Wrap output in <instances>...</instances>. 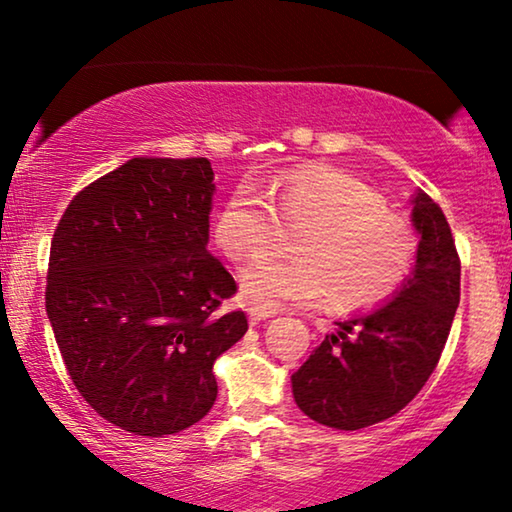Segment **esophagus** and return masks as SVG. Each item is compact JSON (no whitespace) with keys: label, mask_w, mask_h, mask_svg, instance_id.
Instances as JSON below:
<instances>
[{"label":"esophagus","mask_w":512,"mask_h":512,"mask_svg":"<svg viewBox=\"0 0 512 512\" xmlns=\"http://www.w3.org/2000/svg\"><path fill=\"white\" fill-rule=\"evenodd\" d=\"M274 314H277V311L251 307V309H249V321H251V323H261V321H265V318H270V316H274Z\"/></svg>","instance_id":"esophagus-1"}]
</instances>
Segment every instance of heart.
Returning a JSON list of instances; mask_svg holds the SVG:
<instances>
[{"mask_svg":"<svg viewBox=\"0 0 512 512\" xmlns=\"http://www.w3.org/2000/svg\"><path fill=\"white\" fill-rule=\"evenodd\" d=\"M272 205L254 189H235L212 224L217 247L233 261L268 251L279 221L302 228L291 258H261L242 272V295L256 309L316 305L342 311L381 307L409 281L418 233L372 184L342 168L288 170L270 184Z\"/></svg>","mask_w":512,"mask_h":512,"instance_id":"1","label":"heart"}]
</instances>
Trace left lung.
Instances as JSON below:
<instances>
[{
    "instance_id": "1",
    "label": "left lung",
    "mask_w": 512,
    "mask_h": 512,
    "mask_svg": "<svg viewBox=\"0 0 512 512\" xmlns=\"http://www.w3.org/2000/svg\"><path fill=\"white\" fill-rule=\"evenodd\" d=\"M413 226L420 247L409 281L385 307L337 323L291 376L295 402L321 425L353 432L392 418L439 365L459 305V256L425 191L413 198Z\"/></svg>"
}]
</instances>
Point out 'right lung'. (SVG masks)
<instances>
[{"label":"right lung","mask_w":512,"mask_h":512,"mask_svg":"<svg viewBox=\"0 0 512 512\" xmlns=\"http://www.w3.org/2000/svg\"><path fill=\"white\" fill-rule=\"evenodd\" d=\"M210 161L136 157L78 191L50 242L46 311L76 390L138 436L182 432L217 399L240 342L238 284L207 251Z\"/></svg>","instance_id":"obj_1"}]
</instances>
